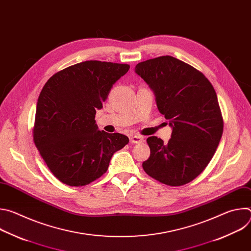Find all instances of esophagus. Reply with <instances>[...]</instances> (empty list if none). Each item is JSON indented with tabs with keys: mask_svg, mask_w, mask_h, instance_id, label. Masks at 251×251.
<instances>
[{
	"mask_svg": "<svg viewBox=\"0 0 251 251\" xmlns=\"http://www.w3.org/2000/svg\"><path fill=\"white\" fill-rule=\"evenodd\" d=\"M143 140H144V138H143L142 136H139V135H132L130 137V142L132 143V144H139V143H142Z\"/></svg>",
	"mask_w": 251,
	"mask_h": 251,
	"instance_id": "esophagus-1",
	"label": "esophagus"
}]
</instances>
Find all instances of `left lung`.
Returning a JSON list of instances; mask_svg holds the SVG:
<instances>
[{
  "mask_svg": "<svg viewBox=\"0 0 251 251\" xmlns=\"http://www.w3.org/2000/svg\"><path fill=\"white\" fill-rule=\"evenodd\" d=\"M135 71L154 91L173 128L167 144L156 136L147 139L151 154L143 169L165 185H186L205 169L223 136L216 90L200 70L170 55L142 61Z\"/></svg>",
  "mask_w": 251,
  "mask_h": 251,
  "instance_id": "left-lung-1",
  "label": "left lung"
}]
</instances>
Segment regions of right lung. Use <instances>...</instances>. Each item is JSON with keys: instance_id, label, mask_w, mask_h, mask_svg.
Listing matches in <instances>:
<instances>
[{"instance_id": "right-lung-1", "label": "right lung", "mask_w": 251, "mask_h": 251, "mask_svg": "<svg viewBox=\"0 0 251 251\" xmlns=\"http://www.w3.org/2000/svg\"><path fill=\"white\" fill-rule=\"evenodd\" d=\"M129 68V64L87 60L58 71L43 87L33 142L61 183L81 187L97 180L113 154L129 143L120 133L99 131L94 119L113 84Z\"/></svg>"}]
</instances>
